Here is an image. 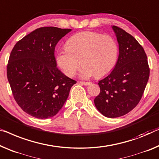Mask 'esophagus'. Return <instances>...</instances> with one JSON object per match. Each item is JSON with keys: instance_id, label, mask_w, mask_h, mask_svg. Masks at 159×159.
<instances>
[{"instance_id": "34e87169", "label": "esophagus", "mask_w": 159, "mask_h": 159, "mask_svg": "<svg viewBox=\"0 0 159 159\" xmlns=\"http://www.w3.org/2000/svg\"><path fill=\"white\" fill-rule=\"evenodd\" d=\"M80 84L82 85H84V86H89V85H90L91 84V82H85V81H80L79 82Z\"/></svg>"}]
</instances>
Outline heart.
<instances>
[{
	"label": "heart",
	"mask_w": 159,
	"mask_h": 159,
	"mask_svg": "<svg viewBox=\"0 0 159 159\" xmlns=\"http://www.w3.org/2000/svg\"><path fill=\"white\" fill-rule=\"evenodd\" d=\"M118 46L114 38L98 32L83 31L72 35L66 42V48L57 51L58 67L68 77H72L80 65L84 67L80 76L87 79L93 75L101 78L112 71L116 65Z\"/></svg>",
	"instance_id": "obj_1"
}]
</instances>
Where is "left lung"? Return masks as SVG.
<instances>
[{
    "instance_id": "left-lung-1",
    "label": "left lung",
    "mask_w": 159,
    "mask_h": 159,
    "mask_svg": "<svg viewBox=\"0 0 159 159\" xmlns=\"http://www.w3.org/2000/svg\"><path fill=\"white\" fill-rule=\"evenodd\" d=\"M119 47L115 68L98 83L101 91L94 99L99 112L108 118L122 116L140 101L148 80L147 56L139 43L119 27L113 25Z\"/></svg>"
}]
</instances>
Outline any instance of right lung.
Listing matches in <instances>:
<instances>
[{
  "label": "right lung",
  "mask_w": 159,
  "mask_h": 159,
  "mask_svg": "<svg viewBox=\"0 0 159 159\" xmlns=\"http://www.w3.org/2000/svg\"><path fill=\"white\" fill-rule=\"evenodd\" d=\"M71 29L42 27L16 43L9 57L7 77L16 103L40 119L56 115L76 81L56 68L58 42Z\"/></svg>",
  "instance_id": "add662e5"
}]
</instances>
